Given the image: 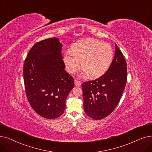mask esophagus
Returning <instances> with one entry per match:
<instances>
[{"label": "esophagus", "mask_w": 152, "mask_h": 152, "mask_svg": "<svg viewBox=\"0 0 152 152\" xmlns=\"http://www.w3.org/2000/svg\"><path fill=\"white\" fill-rule=\"evenodd\" d=\"M75 86H76V87L80 86L81 85V82L78 81H76V80H75Z\"/></svg>", "instance_id": "esophagus-1"}]
</instances>
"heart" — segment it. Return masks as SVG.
Listing matches in <instances>:
<instances>
[{"label": "heart", "instance_id": "heart-1", "mask_svg": "<svg viewBox=\"0 0 152 152\" xmlns=\"http://www.w3.org/2000/svg\"><path fill=\"white\" fill-rule=\"evenodd\" d=\"M113 60V50L110 46L93 38H87L75 43L71 50L64 55V63L69 73H74L80 66L83 68L80 76L97 78L109 68Z\"/></svg>", "mask_w": 152, "mask_h": 152}]
</instances>
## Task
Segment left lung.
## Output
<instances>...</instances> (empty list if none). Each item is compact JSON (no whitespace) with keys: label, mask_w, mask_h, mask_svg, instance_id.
I'll return each instance as SVG.
<instances>
[{"label":"left lung","mask_w":152,"mask_h":152,"mask_svg":"<svg viewBox=\"0 0 152 152\" xmlns=\"http://www.w3.org/2000/svg\"><path fill=\"white\" fill-rule=\"evenodd\" d=\"M115 45L114 58L105 73L81 86L84 112L95 120L102 119L113 113L126 85L127 63L116 43Z\"/></svg>","instance_id":"left-lung-1"}]
</instances>
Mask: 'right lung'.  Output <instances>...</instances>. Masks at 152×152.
<instances>
[{"mask_svg": "<svg viewBox=\"0 0 152 152\" xmlns=\"http://www.w3.org/2000/svg\"><path fill=\"white\" fill-rule=\"evenodd\" d=\"M57 38L35 43L23 64V79L28 101L37 114L53 119L64 113L66 99L75 87L74 80L64 70Z\"/></svg>", "mask_w": 152, "mask_h": 152, "instance_id": "1", "label": "right lung"}]
</instances>
